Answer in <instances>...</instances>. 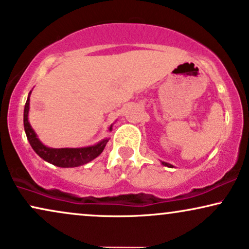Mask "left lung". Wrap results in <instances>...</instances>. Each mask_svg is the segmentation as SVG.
<instances>
[{
	"instance_id": "8db88e82",
	"label": "left lung",
	"mask_w": 249,
	"mask_h": 249,
	"mask_svg": "<svg viewBox=\"0 0 249 249\" xmlns=\"http://www.w3.org/2000/svg\"><path fill=\"white\" fill-rule=\"evenodd\" d=\"M161 164L164 165V166H167V167H173V165H171V164H168V162H165V161H161Z\"/></svg>"
}]
</instances>
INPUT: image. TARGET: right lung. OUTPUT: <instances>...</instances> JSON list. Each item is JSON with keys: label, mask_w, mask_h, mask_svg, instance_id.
Instances as JSON below:
<instances>
[{"label": "right lung", "mask_w": 249, "mask_h": 249, "mask_svg": "<svg viewBox=\"0 0 249 249\" xmlns=\"http://www.w3.org/2000/svg\"><path fill=\"white\" fill-rule=\"evenodd\" d=\"M30 96L31 91L27 97L25 107H24V129L27 140L35 150L36 155L45 161L53 164L57 167H78L82 165L88 164L94 158H97L105 149L109 139H104L93 145L85 146V148H61L54 149L46 146L36 136V131L31 127L29 122V110H30ZM113 124H110L108 130H112Z\"/></svg>", "instance_id": "right-lung-1"}]
</instances>
